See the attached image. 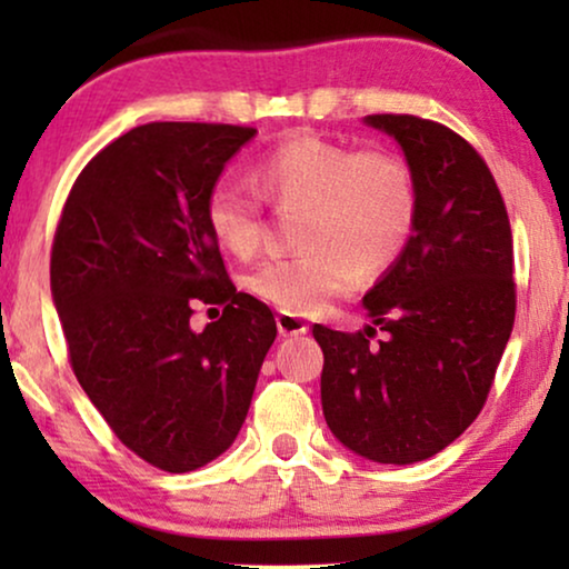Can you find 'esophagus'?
<instances>
[{
    "instance_id": "esophagus-1",
    "label": "esophagus",
    "mask_w": 569,
    "mask_h": 569,
    "mask_svg": "<svg viewBox=\"0 0 569 569\" xmlns=\"http://www.w3.org/2000/svg\"><path fill=\"white\" fill-rule=\"evenodd\" d=\"M277 329H279V333H282V337H302V333H308V323L302 321L300 316L287 313V310H279Z\"/></svg>"
}]
</instances>
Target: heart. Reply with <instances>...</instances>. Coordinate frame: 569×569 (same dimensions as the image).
<instances>
[{
	"mask_svg": "<svg viewBox=\"0 0 569 569\" xmlns=\"http://www.w3.org/2000/svg\"><path fill=\"white\" fill-rule=\"evenodd\" d=\"M253 181L220 178L204 201L212 236L236 256H253L267 236V207L306 209L298 243L306 251L261 263L248 287L261 300L310 313L362 279L386 274L407 251L417 224V181L391 150H355L310 131L282 139L256 160Z\"/></svg>",
	"mask_w": 569,
	"mask_h": 569,
	"instance_id": "heart-1",
	"label": "heart"
}]
</instances>
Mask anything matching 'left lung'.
I'll use <instances>...</instances> for the list:
<instances>
[{
  "mask_svg": "<svg viewBox=\"0 0 569 569\" xmlns=\"http://www.w3.org/2000/svg\"><path fill=\"white\" fill-rule=\"evenodd\" d=\"M365 121L407 154L417 224L365 295L372 323H316L313 337L326 425L357 456L403 466L440 453L485 407L516 321L512 232L495 176L461 134L411 113Z\"/></svg>",
  "mask_w": 569,
  "mask_h": 569,
  "instance_id": "1",
  "label": "left lung"
}]
</instances>
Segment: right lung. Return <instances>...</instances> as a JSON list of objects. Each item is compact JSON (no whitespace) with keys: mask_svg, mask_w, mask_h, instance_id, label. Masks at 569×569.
Wrapping results in <instances>:
<instances>
[{"mask_svg":"<svg viewBox=\"0 0 569 569\" xmlns=\"http://www.w3.org/2000/svg\"><path fill=\"white\" fill-rule=\"evenodd\" d=\"M256 134L154 121L103 147L69 191L51 246V292L69 362L116 438L154 469L193 471L246 422L277 339L267 302L238 292L204 201ZM197 305L223 316L190 329Z\"/></svg>","mask_w":569,"mask_h":569,"instance_id":"1","label":"right lung"}]
</instances>
